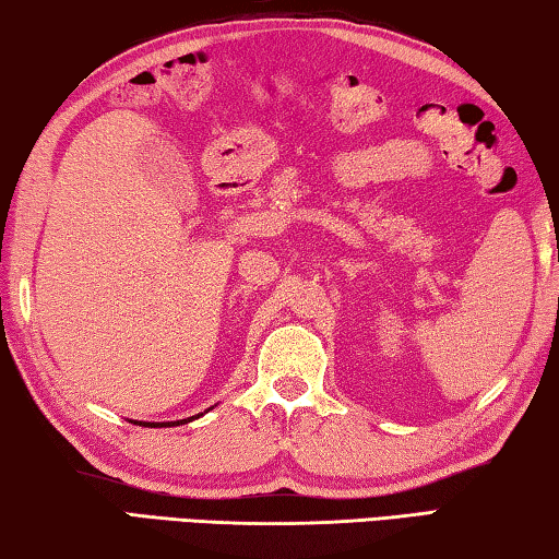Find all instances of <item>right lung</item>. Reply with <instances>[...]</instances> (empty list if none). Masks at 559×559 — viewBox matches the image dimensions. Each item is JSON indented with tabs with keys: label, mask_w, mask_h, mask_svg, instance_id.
Segmentation results:
<instances>
[{
	"label": "right lung",
	"mask_w": 559,
	"mask_h": 559,
	"mask_svg": "<svg viewBox=\"0 0 559 559\" xmlns=\"http://www.w3.org/2000/svg\"><path fill=\"white\" fill-rule=\"evenodd\" d=\"M179 424V421H177ZM147 427H169V424L165 421V424H147Z\"/></svg>",
	"instance_id": "add662e5"
}]
</instances>
